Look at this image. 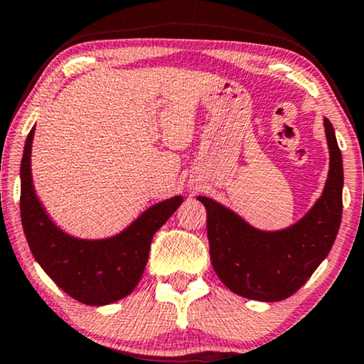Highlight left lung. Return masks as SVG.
<instances>
[{"mask_svg":"<svg viewBox=\"0 0 364 364\" xmlns=\"http://www.w3.org/2000/svg\"><path fill=\"white\" fill-rule=\"evenodd\" d=\"M329 173L311 211L283 231H259L210 198L206 208L211 264L218 278L240 296L281 301L298 291L326 258L343 215V158L333 124L324 118Z\"/></svg>","mask_w":364,"mask_h":364,"instance_id":"1","label":"left lung"}]
</instances>
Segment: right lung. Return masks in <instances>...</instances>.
<instances>
[{
	"label": "right lung",
	"instance_id": "right-lung-1",
	"mask_svg": "<svg viewBox=\"0 0 364 364\" xmlns=\"http://www.w3.org/2000/svg\"><path fill=\"white\" fill-rule=\"evenodd\" d=\"M28 134L21 159L19 210L30 250L46 274L66 294L90 306L128 296L141 279L153 235L183 203L181 196L148 208L132 226L108 240H77L63 232L43 210L31 181V143Z\"/></svg>",
	"mask_w": 364,
	"mask_h": 364
}]
</instances>
